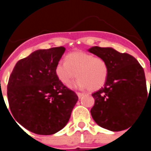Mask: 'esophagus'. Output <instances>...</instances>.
I'll return each mask as SVG.
<instances>
[{
	"label": "esophagus",
	"instance_id": "obj_1",
	"mask_svg": "<svg viewBox=\"0 0 151 151\" xmlns=\"http://www.w3.org/2000/svg\"><path fill=\"white\" fill-rule=\"evenodd\" d=\"M76 94L78 95V98H81V97L84 95V93H81V92H76Z\"/></svg>",
	"mask_w": 151,
	"mask_h": 151
}]
</instances>
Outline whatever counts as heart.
Masks as SVG:
<instances>
[{
  "label": "heart",
  "instance_id": "1",
  "mask_svg": "<svg viewBox=\"0 0 151 151\" xmlns=\"http://www.w3.org/2000/svg\"><path fill=\"white\" fill-rule=\"evenodd\" d=\"M66 60H60L55 67L56 76L63 85L70 84L76 76L78 78L73 86L79 88L97 91L106 83L109 66L104 59L78 50L67 54Z\"/></svg>",
  "mask_w": 151,
  "mask_h": 151
}]
</instances>
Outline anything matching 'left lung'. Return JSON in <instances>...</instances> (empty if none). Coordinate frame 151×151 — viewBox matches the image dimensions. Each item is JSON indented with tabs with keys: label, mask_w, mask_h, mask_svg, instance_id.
Returning a JSON list of instances; mask_svg holds the SVG:
<instances>
[{
	"label": "left lung",
	"mask_w": 151,
	"mask_h": 151,
	"mask_svg": "<svg viewBox=\"0 0 151 151\" xmlns=\"http://www.w3.org/2000/svg\"><path fill=\"white\" fill-rule=\"evenodd\" d=\"M88 51L104 59L109 66L104 87L92 94V118L104 129L125 130L139 116L148 98L144 69L134 57L112 47L95 46Z\"/></svg>",
	"instance_id": "8db88e82"
}]
</instances>
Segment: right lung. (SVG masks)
Masks as SVG:
<instances>
[{"label": "right lung", "mask_w": 151, "mask_h": 151, "mask_svg": "<svg viewBox=\"0 0 151 151\" xmlns=\"http://www.w3.org/2000/svg\"><path fill=\"white\" fill-rule=\"evenodd\" d=\"M65 50L57 47L35 50L17 63L9 78L12 116L35 134L49 135L63 129L78 101L76 94L56 76V65Z\"/></svg>", "instance_id": "obj_1"}]
</instances>
